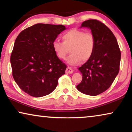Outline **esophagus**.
Masks as SVG:
<instances>
[{
  "label": "esophagus",
  "instance_id": "obj_1",
  "mask_svg": "<svg viewBox=\"0 0 132 132\" xmlns=\"http://www.w3.org/2000/svg\"><path fill=\"white\" fill-rule=\"evenodd\" d=\"M73 72V70L72 68L70 67H68L66 69V73H72Z\"/></svg>",
  "mask_w": 132,
  "mask_h": 132
}]
</instances>
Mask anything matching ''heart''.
<instances>
[{"instance_id": "heart-1", "label": "heart", "mask_w": 132, "mask_h": 132, "mask_svg": "<svg viewBox=\"0 0 132 132\" xmlns=\"http://www.w3.org/2000/svg\"><path fill=\"white\" fill-rule=\"evenodd\" d=\"M63 42L55 40L52 42V48L60 59L64 60L69 52L68 63L78 64L81 61H86L92 57L95 48V37L92 32H85L78 29H72L61 36Z\"/></svg>"}]
</instances>
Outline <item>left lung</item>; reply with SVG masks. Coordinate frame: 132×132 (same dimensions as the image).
<instances>
[{
    "label": "left lung",
    "mask_w": 132,
    "mask_h": 132,
    "mask_svg": "<svg viewBox=\"0 0 132 132\" xmlns=\"http://www.w3.org/2000/svg\"><path fill=\"white\" fill-rule=\"evenodd\" d=\"M81 27L90 28L96 45L92 57L78 68L82 79L77 88L84 94L96 96L109 88L115 80L119 72L121 51L113 32L100 21L86 20Z\"/></svg>",
    "instance_id": "left-lung-1"
}]
</instances>
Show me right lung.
Here are the masks:
<instances>
[{"label": "right lung", "mask_w": 132, "mask_h": 132, "mask_svg": "<svg viewBox=\"0 0 132 132\" xmlns=\"http://www.w3.org/2000/svg\"><path fill=\"white\" fill-rule=\"evenodd\" d=\"M64 29L62 24L37 23L23 30L15 39L10 58L13 77L29 95L51 94L65 73L66 65L52 48V42Z\"/></svg>", "instance_id": "add662e5"}]
</instances>
